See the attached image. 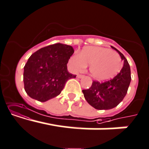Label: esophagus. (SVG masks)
I'll list each match as a JSON object with an SVG mask.
<instances>
[{"label":"esophagus","instance_id":"esophagus-1","mask_svg":"<svg viewBox=\"0 0 149 149\" xmlns=\"http://www.w3.org/2000/svg\"><path fill=\"white\" fill-rule=\"evenodd\" d=\"M77 77H78V78H82V77H84V75H83V74H77Z\"/></svg>","mask_w":149,"mask_h":149}]
</instances>
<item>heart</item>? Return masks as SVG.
Wrapping results in <instances>:
<instances>
[{
  "mask_svg": "<svg viewBox=\"0 0 149 149\" xmlns=\"http://www.w3.org/2000/svg\"><path fill=\"white\" fill-rule=\"evenodd\" d=\"M73 72H81L89 66L91 75L96 80H105L112 78L121 70V58L115 50L102 47H86L79 54L69 59Z\"/></svg>",
  "mask_w": 149,
  "mask_h": 149,
  "instance_id": "b5f03b06",
  "label": "heart"
}]
</instances>
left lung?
I'll use <instances>...</instances> for the list:
<instances>
[{"mask_svg":"<svg viewBox=\"0 0 149 149\" xmlns=\"http://www.w3.org/2000/svg\"><path fill=\"white\" fill-rule=\"evenodd\" d=\"M124 66L119 73L113 79L104 83L93 81L91 86L83 90L84 97L90 105L97 110H110L118 105L125 97L131 82V72L128 61L120 51Z\"/></svg>","mask_w":149,"mask_h":149,"instance_id":"obj_1","label":"left lung"}]
</instances>
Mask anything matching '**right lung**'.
Masks as SVG:
<instances>
[{"instance_id": "right-lung-1", "label": "right lung", "mask_w": 149, "mask_h": 149, "mask_svg": "<svg viewBox=\"0 0 149 149\" xmlns=\"http://www.w3.org/2000/svg\"><path fill=\"white\" fill-rule=\"evenodd\" d=\"M74 53L70 45L57 43L35 52L24 66V88L27 94L39 102L59 95L66 81L75 78L67 70V63Z\"/></svg>"}]
</instances>
